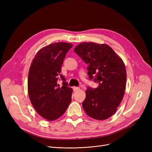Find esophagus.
Returning <instances> with one entry per match:
<instances>
[{"instance_id": "esophagus-1", "label": "esophagus", "mask_w": 152, "mask_h": 152, "mask_svg": "<svg viewBox=\"0 0 152 152\" xmlns=\"http://www.w3.org/2000/svg\"><path fill=\"white\" fill-rule=\"evenodd\" d=\"M73 91H79L80 89V88H79V87H73Z\"/></svg>"}]
</instances>
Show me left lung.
<instances>
[{
  "mask_svg": "<svg viewBox=\"0 0 152 152\" xmlns=\"http://www.w3.org/2000/svg\"><path fill=\"white\" fill-rule=\"evenodd\" d=\"M75 53L88 65L89 80L97 82V88L87 87L82 103L86 113L96 120L107 119L115 113L126 89V70L122 59L107 44L83 42Z\"/></svg>",
  "mask_w": 152,
  "mask_h": 152,
  "instance_id": "obj_1",
  "label": "left lung"
}]
</instances>
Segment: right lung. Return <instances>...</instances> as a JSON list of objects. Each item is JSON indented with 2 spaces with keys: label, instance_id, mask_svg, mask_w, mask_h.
Returning <instances> with one entry per match:
<instances>
[{
  "label": "right lung",
  "instance_id": "obj_1",
  "mask_svg": "<svg viewBox=\"0 0 152 152\" xmlns=\"http://www.w3.org/2000/svg\"><path fill=\"white\" fill-rule=\"evenodd\" d=\"M72 44L57 42L40 49L32 61L28 78V92L31 104L40 116L54 121L65 112L72 101L73 89L68 87L61 66ZM63 80L61 88L57 85Z\"/></svg>",
  "mask_w": 152,
  "mask_h": 152
}]
</instances>
